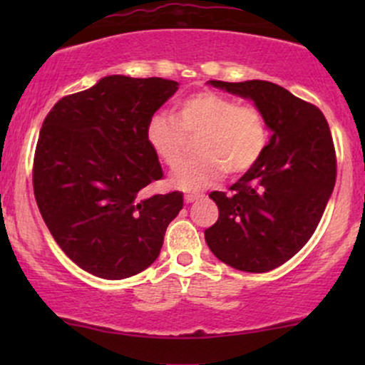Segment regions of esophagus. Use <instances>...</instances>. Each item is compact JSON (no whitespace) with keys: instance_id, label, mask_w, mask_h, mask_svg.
Wrapping results in <instances>:
<instances>
[{"instance_id":"1","label":"esophagus","mask_w":365,"mask_h":365,"mask_svg":"<svg viewBox=\"0 0 365 365\" xmlns=\"http://www.w3.org/2000/svg\"><path fill=\"white\" fill-rule=\"evenodd\" d=\"M199 197H200V195H194V194L185 195V202H187V204H192V202H194V200L199 199Z\"/></svg>"}]
</instances>
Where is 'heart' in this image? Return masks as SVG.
Segmentation results:
<instances>
[{"label":"heart","instance_id":"heart-1","mask_svg":"<svg viewBox=\"0 0 365 365\" xmlns=\"http://www.w3.org/2000/svg\"><path fill=\"white\" fill-rule=\"evenodd\" d=\"M190 139L195 156L175 177V185L197 190L223 173L238 177L252 170L267 144V125L255 104H238L220 92H195L177 103V115L159 111L148 123V140L154 154L178 170L185 161Z\"/></svg>","mask_w":365,"mask_h":365}]
</instances>
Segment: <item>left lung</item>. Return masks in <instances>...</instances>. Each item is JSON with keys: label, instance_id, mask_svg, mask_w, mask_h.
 Returning <instances> with one entry per match:
<instances>
[{"label": "left lung", "instance_id": "8db88e82", "mask_svg": "<svg viewBox=\"0 0 365 365\" xmlns=\"http://www.w3.org/2000/svg\"><path fill=\"white\" fill-rule=\"evenodd\" d=\"M249 98L273 130L261 159L228 192H211L220 217L204 232L220 261L266 273L299 252L316 232L336 182V153L324 115L266 81H211Z\"/></svg>", "mask_w": 365, "mask_h": 365}]
</instances>
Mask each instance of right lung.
I'll use <instances>...</instances> for the list:
<instances>
[{
    "label": "right lung",
    "instance_id": "obj_1",
    "mask_svg": "<svg viewBox=\"0 0 365 365\" xmlns=\"http://www.w3.org/2000/svg\"><path fill=\"white\" fill-rule=\"evenodd\" d=\"M178 89L166 78L104 77L61 98L37 139L32 185L56 244L87 273L133 276L158 259L182 192L148 195L163 178L150 116Z\"/></svg>",
    "mask_w": 365,
    "mask_h": 365
}]
</instances>
